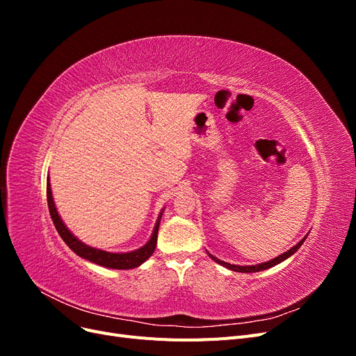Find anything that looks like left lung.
I'll use <instances>...</instances> for the list:
<instances>
[{"label":"left lung","instance_id":"8db88e82","mask_svg":"<svg viewBox=\"0 0 356 356\" xmlns=\"http://www.w3.org/2000/svg\"><path fill=\"white\" fill-rule=\"evenodd\" d=\"M309 236V233L305 236L303 239H301L298 243H296L293 248H289V250L286 251V252H284V254H281V255H277V257H275V258H272V260H268V261H264V263H260V264H252V266H239V264H230V263H225V261H222V260H218L217 257H213L212 254H209L208 251V255L212 258V260L215 261V263H218V264H221L222 267H227L229 270H233V272H241V273H255V272H261V270H266V268H270V267H273V266H276V264H279V263H282V261H285L286 258H289L291 255L293 254H296L297 251H298V248L303 245V242L306 241V238Z\"/></svg>","mask_w":356,"mask_h":356}]
</instances>
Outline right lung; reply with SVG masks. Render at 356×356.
Here are the masks:
<instances>
[{"mask_svg":"<svg viewBox=\"0 0 356 356\" xmlns=\"http://www.w3.org/2000/svg\"><path fill=\"white\" fill-rule=\"evenodd\" d=\"M47 204H49L50 217L53 220V224H55L58 233L60 234L63 242H65L75 254L90 263H95V264L106 267V268H115V270H129V268H135L138 266H141L143 263H145L148 258L153 255V252L156 250V245H157V233H159L160 220H161V215H163V211H165V207H163V209L160 211L159 217H157L153 233H152V236H149L148 242L144 246L138 248V250H135V251H129V252H108V251L99 250V248L86 245L67 227L65 222L62 221L60 215L56 209L55 200H53L49 177H47Z\"/></svg>","mask_w":356,"mask_h":356,"instance_id":"right-lung-1","label":"right lung"}]
</instances>
